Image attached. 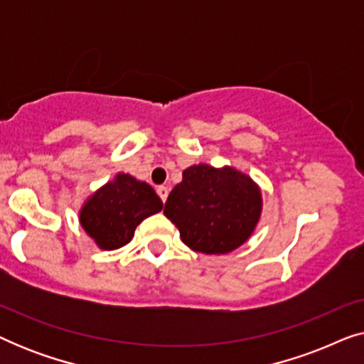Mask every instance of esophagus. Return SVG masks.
<instances>
[{
	"label": "esophagus",
	"mask_w": 364,
	"mask_h": 364,
	"mask_svg": "<svg viewBox=\"0 0 364 364\" xmlns=\"http://www.w3.org/2000/svg\"><path fill=\"white\" fill-rule=\"evenodd\" d=\"M157 193H159V197L162 198V202H166L167 200V196H168V187L159 186L157 187Z\"/></svg>",
	"instance_id": "obj_1"
}]
</instances>
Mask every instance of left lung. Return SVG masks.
<instances>
[{
	"instance_id": "1",
	"label": "left lung",
	"mask_w": 364,
	"mask_h": 364,
	"mask_svg": "<svg viewBox=\"0 0 364 364\" xmlns=\"http://www.w3.org/2000/svg\"><path fill=\"white\" fill-rule=\"evenodd\" d=\"M262 212L260 188L235 168L205 164L183 171L164 213L182 242L200 253H228L247 242Z\"/></svg>"
}]
</instances>
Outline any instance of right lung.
Segmentation results:
<instances>
[{
	"label": "right lung",
	"mask_w": 364,
	"mask_h": 364,
	"mask_svg": "<svg viewBox=\"0 0 364 364\" xmlns=\"http://www.w3.org/2000/svg\"><path fill=\"white\" fill-rule=\"evenodd\" d=\"M162 210V200L146 182L129 173L99 188L84 203L81 225L104 250H116L132 240L134 230L144 218Z\"/></svg>",
	"instance_id": "1"
}]
</instances>
